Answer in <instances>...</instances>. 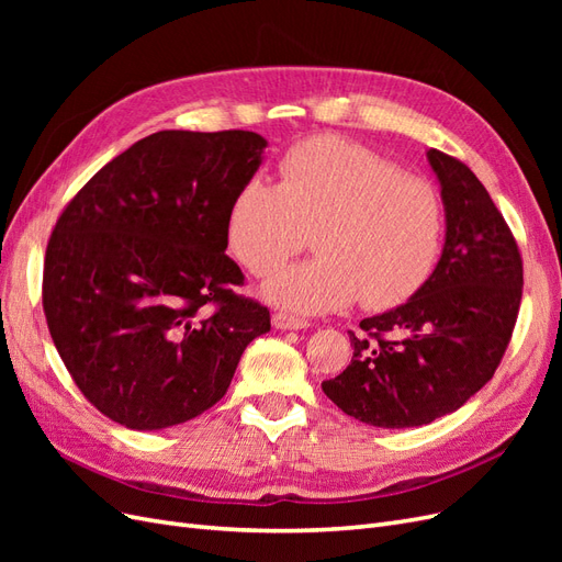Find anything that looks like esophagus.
Here are the masks:
<instances>
[{"instance_id": "obj_1", "label": "esophagus", "mask_w": 562, "mask_h": 562, "mask_svg": "<svg viewBox=\"0 0 562 562\" xmlns=\"http://www.w3.org/2000/svg\"><path fill=\"white\" fill-rule=\"evenodd\" d=\"M271 323H274L277 328L281 330H302V328H310V321L307 318H300L295 314H288V312H277L271 316Z\"/></svg>"}]
</instances>
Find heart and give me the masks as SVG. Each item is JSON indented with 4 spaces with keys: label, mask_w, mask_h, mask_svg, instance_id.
Returning <instances> with one entry per match:
<instances>
[{
    "label": "heart",
    "mask_w": 562,
    "mask_h": 562,
    "mask_svg": "<svg viewBox=\"0 0 562 562\" xmlns=\"http://www.w3.org/2000/svg\"><path fill=\"white\" fill-rule=\"evenodd\" d=\"M446 209L436 184L339 135H316L285 151L279 180L260 176L234 192L225 234L252 277H269L312 234L314 260L271 277L262 295L300 314L368 310L411 300L431 277Z\"/></svg>",
    "instance_id": "obj_1"
}]
</instances>
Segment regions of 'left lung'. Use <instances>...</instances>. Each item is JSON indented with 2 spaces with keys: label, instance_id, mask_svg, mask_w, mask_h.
Returning a JSON list of instances; mask_svg holds the SVG:
<instances>
[{
  "label": "left lung",
  "instance_id": "1",
  "mask_svg": "<svg viewBox=\"0 0 562 562\" xmlns=\"http://www.w3.org/2000/svg\"><path fill=\"white\" fill-rule=\"evenodd\" d=\"M427 157L446 203L443 255L411 300L349 330L351 363L321 384L339 411L384 429L422 427L485 386L522 297L518 244L483 182L446 151Z\"/></svg>",
  "mask_w": 562,
  "mask_h": 562
}]
</instances>
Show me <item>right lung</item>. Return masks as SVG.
Wrapping results in <instances>:
<instances>
[{"label":"right lung","instance_id":"obj_1","mask_svg":"<svg viewBox=\"0 0 562 562\" xmlns=\"http://www.w3.org/2000/svg\"><path fill=\"white\" fill-rule=\"evenodd\" d=\"M267 140L159 131L105 164L63 209L44 258L48 333L95 411L157 431L227 394L269 310L236 293L225 217Z\"/></svg>","mask_w":562,"mask_h":562}]
</instances>
